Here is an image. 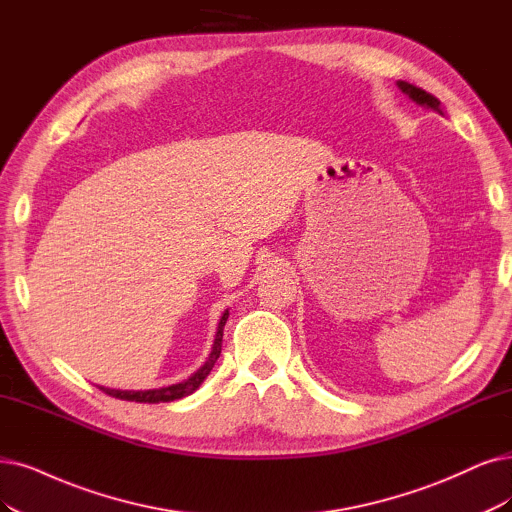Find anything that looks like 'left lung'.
I'll use <instances>...</instances> for the list:
<instances>
[{"label":"left lung","mask_w":512,"mask_h":512,"mask_svg":"<svg viewBox=\"0 0 512 512\" xmlns=\"http://www.w3.org/2000/svg\"><path fill=\"white\" fill-rule=\"evenodd\" d=\"M396 86H399L411 101H415L418 105H424V107H428V109H434V111L441 113V101H439L437 97H432L430 92H426V90H422V88H418V86H413V84H409V82H401V80L396 82Z\"/></svg>","instance_id":"left-lung-1"}]
</instances>
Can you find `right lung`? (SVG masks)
Instances as JSON below:
<instances>
[{
    "label": "right lung",
    "instance_id": "1",
    "mask_svg": "<svg viewBox=\"0 0 512 512\" xmlns=\"http://www.w3.org/2000/svg\"><path fill=\"white\" fill-rule=\"evenodd\" d=\"M227 316H230V312L225 310L219 320L213 350H211V354H208L206 363L194 375H189L187 380L173 384V386H166V388H156V390H113V388H105V386H101V390L109 396H116V399H120V401H135V403H170V401L183 399V396H189L192 392H196L200 388V384L206 380V375L211 373V369L215 367L217 358L221 354L223 327L227 323Z\"/></svg>",
    "mask_w": 512,
    "mask_h": 512
}]
</instances>
